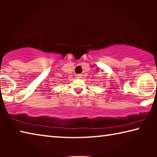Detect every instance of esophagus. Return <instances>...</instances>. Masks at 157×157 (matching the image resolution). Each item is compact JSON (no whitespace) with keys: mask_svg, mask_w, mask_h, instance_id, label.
<instances>
[{"mask_svg":"<svg viewBox=\"0 0 157 157\" xmlns=\"http://www.w3.org/2000/svg\"><path fill=\"white\" fill-rule=\"evenodd\" d=\"M75 78L77 79H80L82 78V75H81V74H78V75H75Z\"/></svg>","mask_w":157,"mask_h":157,"instance_id":"obj_1","label":"esophagus"}]
</instances>
